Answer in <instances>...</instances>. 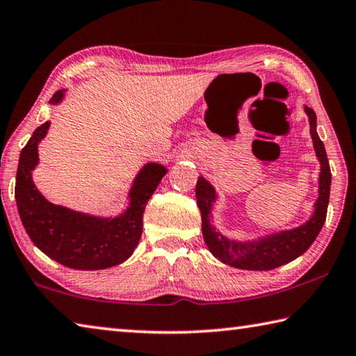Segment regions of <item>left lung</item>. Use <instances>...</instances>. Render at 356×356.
<instances>
[{
	"label": "left lung",
	"mask_w": 356,
	"mask_h": 356,
	"mask_svg": "<svg viewBox=\"0 0 356 356\" xmlns=\"http://www.w3.org/2000/svg\"><path fill=\"white\" fill-rule=\"evenodd\" d=\"M305 112L309 118V134H312L313 138L316 156L321 161V174L319 197L314 205V215L305 224H302L300 227L264 236L258 241L241 243L229 240V238L216 232L210 224L211 205L216 200L215 188L204 177L197 179L196 199L200 216H202L204 240L211 254L218 260L229 264V266L249 270H269L293 261L313 244L325 222L332 184L330 165H328L324 143H322L318 132H316V113L309 107H305Z\"/></svg>",
	"instance_id": "left-lung-1"
}]
</instances>
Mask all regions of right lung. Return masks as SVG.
<instances>
[{
    "mask_svg": "<svg viewBox=\"0 0 356 356\" xmlns=\"http://www.w3.org/2000/svg\"><path fill=\"white\" fill-rule=\"evenodd\" d=\"M63 92H56L49 99L51 104H59ZM49 124L47 121L37 127L20 154L15 199L26 232L43 254L67 268L95 270L122 263L137 248L146 204L166 174V168L159 163L145 165L129 193L131 204L118 218L102 219L54 205L38 193L31 177L38 163L37 145L44 138Z\"/></svg>",
    "mask_w": 356,
    "mask_h": 356,
    "instance_id": "right-lung-1",
    "label": "right lung"
}]
</instances>
